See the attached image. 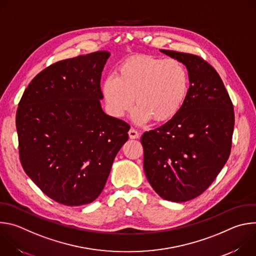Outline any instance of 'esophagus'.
Wrapping results in <instances>:
<instances>
[{
    "instance_id": "esophagus-1",
    "label": "esophagus",
    "mask_w": 256,
    "mask_h": 256,
    "mask_svg": "<svg viewBox=\"0 0 256 256\" xmlns=\"http://www.w3.org/2000/svg\"><path fill=\"white\" fill-rule=\"evenodd\" d=\"M128 136H130V138H138L140 134H138V132L136 130L130 128V130H128Z\"/></svg>"
}]
</instances>
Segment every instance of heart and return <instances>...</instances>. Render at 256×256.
Listing matches in <instances>:
<instances>
[{"label":"heart","instance_id":"obj_1","mask_svg":"<svg viewBox=\"0 0 256 256\" xmlns=\"http://www.w3.org/2000/svg\"><path fill=\"white\" fill-rule=\"evenodd\" d=\"M190 91V76L184 64L174 58L134 56L124 60L116 76H108L102 85L105 103L114 116L130 112L134 99V120L157 124L174 118Z\"/></svg>","mask_w":256,"mask_h":256}]
</instances>
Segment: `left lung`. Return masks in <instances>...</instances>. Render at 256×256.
<instances>
[{"instance_id":"left-lung-1","label":"left lung","mask_w":256,"mask_h":256,"mask_svg":"<svg viewBox=\"0 0 256 256\" xmlns=\"http://www.w3.org/2000/svg\"><path fill=\"white\" fill-rule=\"evenodd\" d=\"M160 52L186 66L190 91L174 118L142 136L144 170L162 198L184 202L200 196L226 164L235 116L224 83L210 64L190 54Z\"/></svg>"}]
</instances>
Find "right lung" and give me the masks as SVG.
<instances>
[{
  "label": "right lung",
  "instance_id": "add662e5",
  "mask_svg": "<svg viewBox=\"0 0 256 256\" xmlns=\"http://www.w3.org/2000/svg\"><path fill=\"white\" fill-rule=\"evenodd\" d=\"M102 50L60 60L30 82L19 102L16 128L22 167L42 192L82 206L102 192L130 126L101 107Z\"/></svg>",
  "mask_w": 256,
  "mask_h": 256
}]
</instances>
